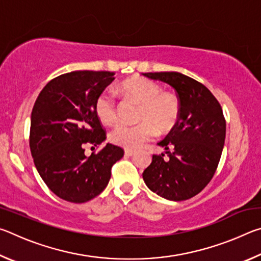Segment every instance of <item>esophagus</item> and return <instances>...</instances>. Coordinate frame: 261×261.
<instances>
[{
  "label": "esophagus",
  "instance_id": "1",
  "mask_svg": "<svg viewBox=\"0 0 261 261\" xmlns=\"http://www.w3.org/2000/svg\"><path fill=\"white\" fill-rule=\"evenodd\" d=\"M125 155L126 156H132V155H135V151H132V149H125Z\"/></svg>",
  "mask_w": 261,
  "mask_h": 261
}]
</instances>
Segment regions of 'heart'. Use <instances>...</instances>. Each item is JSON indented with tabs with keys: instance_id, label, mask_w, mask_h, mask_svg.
Wrapping results in <instances>:
<instances>
[{
	"instance_id": "b5f03b06",
	"label": "heart",
	"mask_w": 261,
	"mask_h": 261,
	"mask_svg": "<svg viewBox=\"0 0 261 261\" xmlns=\"http://www.w3.org/2000/svg\"><path fill=\"white\" fill-rule=\"evenodd\" d=\"M120 93L140 105L137 113L136 125L121 124L110 134L115 145L127 149H136L152 140L156 135L167 134L177 124L180 105L177 96L162 92L160 85L144 77H134L122 82L118 86ZM95 113L101 123L113 125L118 120V108L114 96L103 92L95 102Z\"/></svg>"
}]
</instances>
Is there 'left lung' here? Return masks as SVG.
I'll return each instance as SVG.
<instances>
[{"mask_svg":"<svg viewBox=\"0 0 261 261\" xmlns=\"http://www.w3.org/2000/svg\"><path fill=\"white\" fill-rule=\"evenodd\" d=\"M145 77L167 83L177 92L180 113L177 124L160 143L166 149L153 155L143 173L148 189L165 199L187 200L211 182L226 139L222 108L201 83L179 72H147Z\"/></svg>","mask_w":261,"mask_h":261,"instance_id":"1","label":"left lung"}]
</instances>
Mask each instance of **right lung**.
Returning <instances> with one entry per match:
<instances>
[{
  "label": "right lung",
  "instance_id": "add662e5",
  "mask_svg": "<svg viewBox=\"0 0 261 261\" xmlns=\"http://www.w3.org/2000/svg\"><path fill=\"white\" fill-rule=\"evenodd\" d=\"M109 71H72L42 88L31 114L30 148L43 182L61 199L82 204L103 191L124 151L107 144L85 155L84 146L105 141L95 113L98 96L114 81Z\"/></svg>",
  "mask_w": 261,
  "mask_h": 261
}]
</instances>
